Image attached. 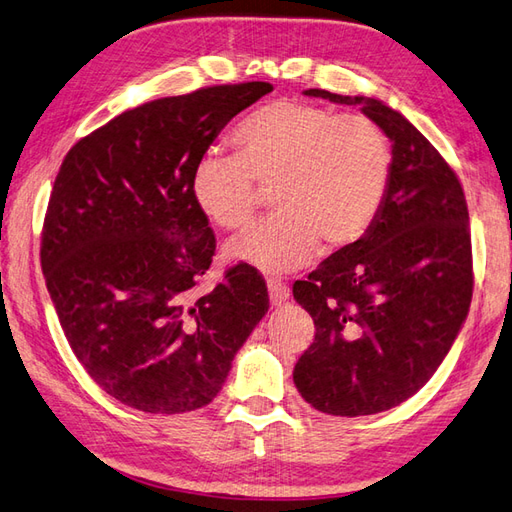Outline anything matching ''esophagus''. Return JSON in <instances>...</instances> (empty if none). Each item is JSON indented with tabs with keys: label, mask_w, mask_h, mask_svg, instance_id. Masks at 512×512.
<instances>
[{
	"label": "esophagus",
	"mask_w": 512,
	"mask_h": 512,
	"mask_svg": "<svg viewBox=\"0 0 512 512\" xmlns=\"http://www.w3.org/2000/svg\"><path fill=\"white\" fill-rule=\"evenodd\" d=\"M268 292H270V303L272 305H281L283 301L290 299V288L277 277L268 279Z\"/></svg>",
	"instance_id": "34e87169"
}]
</instances>
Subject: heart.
<instances>
[{
	"mask_svg": "<svg viewBox=\"0 0 512 512\" xmlns=\"http://www.w3.org/2000/svg\"><path fill=\"white\" fill-rule=\"evenodd\" d=\"M237 154L202 152L189 189L196 207L222 229H240L272 187L279 207L233 237L227 255L261 272H290L310 261L320 242L342 248L373 227L392 176L386 135L364 115L283 100L235 128Z\"/></svg>",
	"mask_w": 512,
	"mask_h": 512,
	"instance_id": "1",
	"label": "heart"
}]
</instances>
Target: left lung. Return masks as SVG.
<instances>
[{
  "instance_id": "1",
  "label": "left lung",
  "mask_w": 512,
  "mask_h": 512,
  "mask_svg": "<svg viewBox=\"0 0 512 512\" xmlns=\"http://www.w3.org/2000/svg\"><path fill=\"white\" fill-rule=\"evenodd\" d=\"M358 104L392 141L382 211L294 283L316 334L294 366L301 397L334 417H364L421 390L454 344L473 294L469 211L451 165L399 111L364 95L307 89Z\"/></svg>"
}]
</instances>
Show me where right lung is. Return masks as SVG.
I'll return each mask as SVG.
<instances>
[{
    "mask_svg": "<svg viewBox=\"0 0 512 512\" xmlns=\"http://www.w3.org/2000/svg\"><path fill=\"white\" fill-rule=\"evenodd\" d=\"M270 82L152 100L82 137L47 202L41 266L71 351L104 392L150 414L218 395L268 312L248 264L200 294L216 253L189 178L202 152Z\"/></svg>",
    "mask_w": 512,
    "mask_h": 512,
    "instance_id": "add662e5",
    "label": "right lung"
}]
</instances>
